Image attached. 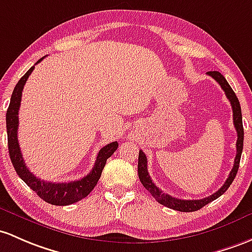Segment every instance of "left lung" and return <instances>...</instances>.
<instances>
[{
	"label": "left lung",
	"mask_w": 252,
	"mask_h": 252,
	"mask_svg": "<svg viewBox=\"0 0 252 252\" xmlns=\"http://www.w3.org/2000/svg\"><path fill=\"white\" fill-rule=\"evenodd\" d=\"M208 75L214 78L220 86L222 88V90L226 94V97L229 99L232 105V110H233V124L235 127V131H237V155L234 158V164L233 168L229 172L228 178L224 181V184L221 186L220 190H218L215 193H213L212 196H208L205 198L202 199H179L175 198V197L169 196L168 193H163L158 186L154 184V181L151 180L150 175L148 172V159L145 154L142 150H139V158H138V177H139L140 183L143 184L149 193L154 197V198L158 201L159 204L164 205V207L170 208V209L179 210V212H196V210L201 209V208L207 205L208 203L213 202L214 199L219 198L221 194H223L227 191V189L231 186V184L233 183L235 175H237L238 168H239V162L240 158H242V151H243V143H244V128H243V119H242V108H240L239 101H238L237 96H235L234 91L232 90V88L229 86V84L227 83V80L224 79V77L218 71H212L208 72Z\"/></svg>",
	"instance_id": "left-lung-1"
}]
</instances>
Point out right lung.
<instances>
[{
  "label": "right lung",
  "mask_w": 252,
  "mask_h": 252,
  "mask_svg": "<svg viewBox=\"0 0 252 252\" xmlns=\"http://www.w3.org/2000/svg\"><path fill=\"white\" fill-rule=\"evenodd\" d=\"M44 58L39 59L36 62V64L39 63ZM33 69L34 66H32L21 77V79L19 80L17 85H15L12 97H10L9 107L7 109L6 124L9 156L17 174L25 181V184L30 189H32V190L38 194L43 201L50 203L53 205H69L72 203H75L80 201V199L85 198L94 190V186L97 185V181L101 178L102 170H103L105 166V162L114 154V151L118 149L119 144L118 142H112L102 148L98 151V155H97L96 161H94L93 170L79 180L69 181V183H51V181H44L39 179V178L34 177L30 172L28 167H26L25 162H24L18 142V114L19 108H20L21 94H23L24 85H25L26 80L29 79L30 74H31Z\"/></svg>",
  "instance_id": "add662e5"
}]
</instances>
